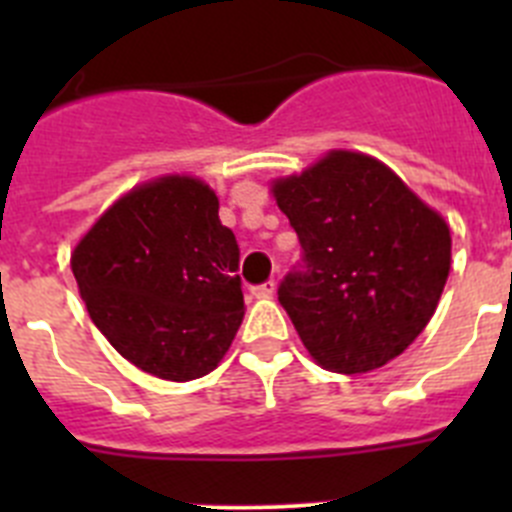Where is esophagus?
I'll return each instance as SVG.
<instances>
[{"label":"esophagus","mask_w":512,"mask_h":512,"mask_svg":"<svg viewBox=\"0 0 512 512\" xmlns=\"http://www.w3.org/2000/svg\"><path fill=\"white\" fill-rule=\"evenodd\" d=\"M274 289H277V282H274V279H269V282L251 287V295L253 297H271L274 295Z\"/></svg>","instance_id":"obj_1"}]
</instances>
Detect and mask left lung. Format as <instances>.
<instances>
[{
    "label": "left lung",
    "instance_id": "obj_1",
    "mask_svg": "<svg viewBox=\"0 0 512 512\" xmlns=\"http://www.w3.org/2000/svg\"><path fill=\"white\" fill-rule=\"evenodd\" d=\"M274 197L302 246L277 295L312 359L361 374L400 356L449 277L443 217L395 171L348 151L274 182Z\"/></svg>",
    "mask_w": 512,
    "mask_h": 512
}]
</instances>
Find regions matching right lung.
Masks as SVG:
<instances>
[{"instance_id":"1","label":"right lung","mask_w":512,"mask_h":512,"mask_svg":"<svg viewBox=\"0 0 512 512\" xmlns=\"http://www.w3.org/2000/svg\"><path fill=\"white\" fill-rule=\"evenodd\" d=\"M217 207L207 184L164 176L117 200L71 256L117 354L171 382L212 372L243 320L241 248Z\"/></svg>"}]
</instances>
